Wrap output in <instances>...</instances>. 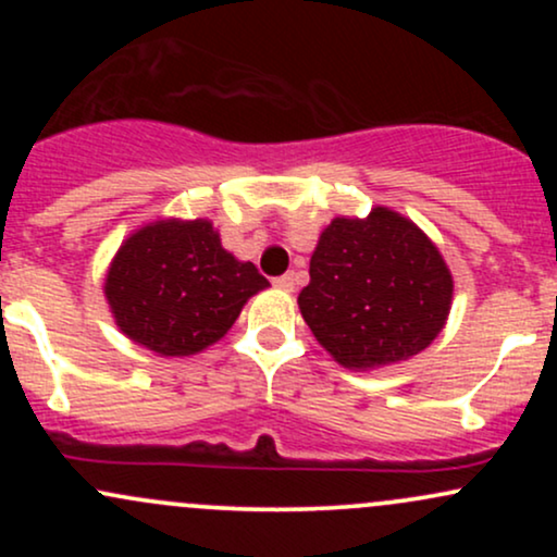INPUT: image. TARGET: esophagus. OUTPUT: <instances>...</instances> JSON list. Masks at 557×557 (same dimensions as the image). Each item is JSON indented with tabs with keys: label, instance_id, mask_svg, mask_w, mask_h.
Listing matches in <instances>:
<instances>
[{
	"label": "esophagus",
	"instance_id": "obj_1",
	"mask_svg": "<svg viewBox=\"0 0 557 557\" xmlns=\"http://www.w3.org/2000/svg\"><path fill=\"white\" fill-rule=\"evenodd\" d=\"M274 285H277L280 290H287V293H290L293 287H296V277H293V274H283V277L274 280Z\"/></svg>",
	"mask_w": 557,
	"mask_h": 557
}]
</instances>
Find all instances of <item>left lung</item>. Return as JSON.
<instances>
[{"label":"left lung","instance_id":"1","mask_svg":"<svg viewBox=\"0 0 557 557\" xmlns=\"http://www.w3.org/2000/svg\"><path fill=\"white\" fill-rule=\"evenodd\" d=\"M298 306L337 363L374 369L421 354L445 327L453 277L443 253L387 207L335 216L311 253Z\"/></svg>","mask_w":557,"mask_h":557}]
</instances>
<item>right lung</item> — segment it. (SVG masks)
<instances>
[{"mask_svg":"<svg viewBox=\"0 0 557 557\" xmlns=\"http://www.w3.org/2000/svg\"><path fill=\"white\" fill-rule=\"evenodd\" d=\"M267 285L251 261L222 248L209 220H157L114 253L104 296L133 343L159 356H194L220 341Z\"/></svg>","mask_w":557,"mask_h":557,"instance_id":"1","label":"right lung"}]
</instances>
